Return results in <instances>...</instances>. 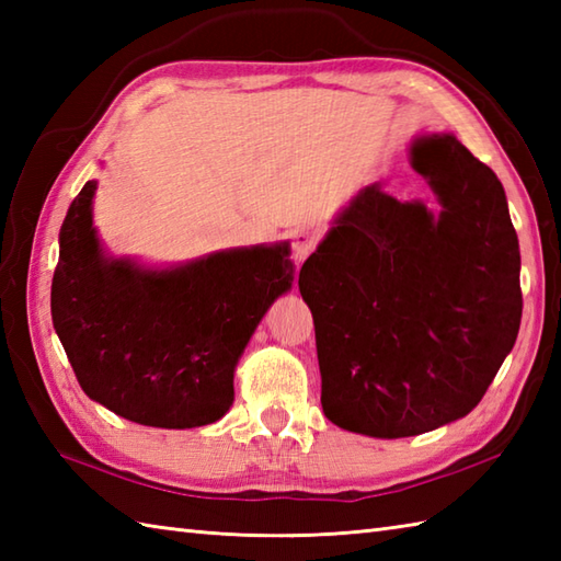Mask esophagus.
Instances as JSON below:
<instances>
[{
	"mask_svg": "<svg viewBox=\"0 0 561 561\" xmlns=\"http://www.w3.org/2000/svg\"><path fill=\"white\" fill-rule=\"evenodd\" d=\"M316 243H318V238L311 231H296L294 233V238H291V255H294L296 265H301V262L313 253Z\"/></svg>",
	"mask_w": 561,
	"mask_h": 561,
	"instance_id": "obj_1",
	"label": "esophagus"
}]
</instances>
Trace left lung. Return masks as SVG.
Listing matches in <instances>:
<instances>
[{"label": "left lung", "instance_id": "8db88e82", "mask_svg": "<svg viewBox=\"0 0 561 561\" xmlns=\"http://www.w3.org/2000/svg\"><path fill=\"white\" fill-rule=\"evenodd\" d=\"M412 165L440 202L436 217L366 185L299 272L323 412L376 438L478 408L523 313L518 236L494 171L450 135L414 141Z\"/></svg>", "mask_w": 561, "mask_h": 561}]
</instances>
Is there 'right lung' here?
<instances>
[{
	"label": "right lung",
	"instance_id": "1",
	"mask_svg": "<svg viewBox=\"0 0 561 561\" xmlns=\"http://www.w3.org/2000/svg\"><path fill=\"white\" fill-rule=\"evenodd\" d=\"M96 181L59 229L53 325L81 390L129 422L193 428L233 402L238 356L291 287L289 245L214 253L175 270L103 255L91 219Z\"/></svg>",
	"mask_w": 561,
	"mask_h": 561
}]
</instances>
